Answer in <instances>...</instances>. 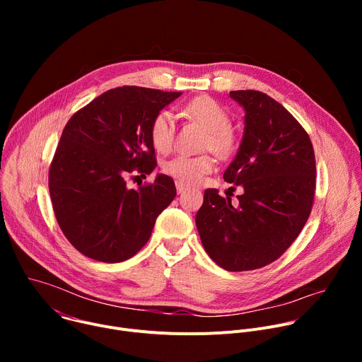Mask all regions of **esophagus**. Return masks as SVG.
<instances>
[{"mask_svg": "<svg viewBox=\"0 0 362 362\" xmlns=\"http://www.w3.org/2000/svg\"><path fill=\"white\" fill-rule=\"evenodd\" d=\"M176 190H177V193H183L186 190V186L180 182H176Z\"/></svg>", "mask_w": 362, "mask_h": 362, "instance_id": "1", "label": "esophagus"}]
</instances>
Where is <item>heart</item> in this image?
<instances>
[{
  "label": "heart",
  "instance_id": "b5f03b06",
  "mask_svg": "<svg viewBox=\"0 0 362 362\" xmlns=\"http://www.w3.org/2000/svg\"><path fill=\"white\" fill-rule=\"evenodd\" d=\"M182 115L197 123L208 133L204 148L212 150L219 159H229L238 150L239 140L230 129L232 119L219 103L208 95H199L182 107ZM175 120L169 112H160L150 123V140L159 153H166L175 141ZM163 170L183 185H196L204 175L214 170V159L208 154L185 156L179 154L168 160Z\"/></svg>",
  "mask_w": 362,
  "mask_h": 362
}]
</instances>
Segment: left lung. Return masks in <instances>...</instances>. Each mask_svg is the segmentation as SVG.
<instances>
[{"label":"left lung","mask_w":362,"mask_h":362,"mask_svg":"<svg viewBox=\"0 0 362 362\" xmlns=\"http://www.w3.org/2000/svg\"><path fill=\"white\" fill-rule=\"evenodd\" d=\"M229 95L245 109V133L223 179L243 193L233 203L206 189L196 226L212 259L242 272L272 264L298 238L313 211L317 169L311 139L276 100L256 90Z\"/></svg>","instance_id":"8db88e82"}]
</instances>
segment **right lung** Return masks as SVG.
Segmentation results:
<instances>
[{"label":"right lung","instance_id":"right-lung-1","mask_svg":"<svg viewBox=\"0 0 362 362\" xmlns=\"http://www.w3.org/2000/svg\"><path fill=\"white\" fill-rule=\"evenodd\" d=\"M180 94L116 87L67 122L49 165L48 189L60 229L84 256L107 264L134 256L175 199V182L166 175L139 189H129L126 177L156 168L150 123Z\"/></svg>","mask_w":362,"mask_h":362}]
</instances>
